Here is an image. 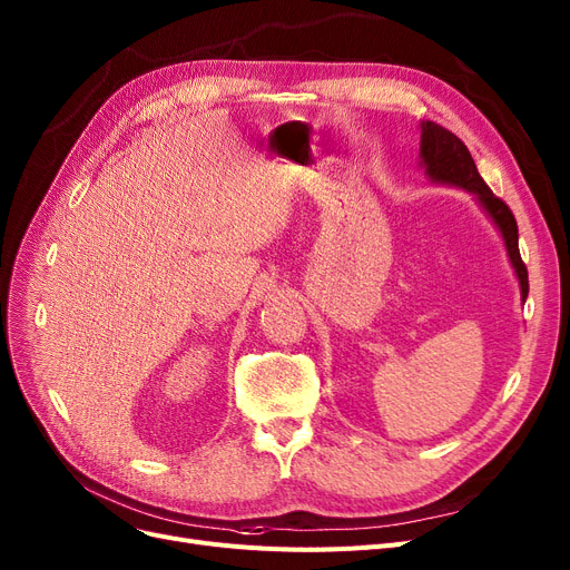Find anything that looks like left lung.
Returning <instances> with one entry per match:
<instances>
[{"mask_svg": "<svg viewBox=\"0 0 570 570\" xmlns=\"http://www.w3.org/2000/svg\"><path fill=\"white\" fill-rule=\"evenodd\" d=\"M421 166L425 168V175L432 185H445V187H458L469 191L475 203L481 205L483 213L490 217V222L497 226V230L503 237L508 261H511L515 277L520 284L522 303L527 301L529 293V277H527V265L520 258L518 249V224L508 205L497 198L485 179L478 173L471 153L466 145L448 129H443L436 122H421Z\"/></svg>", "mask_w": 570, "mask_h": 570, "instance_id": "obj_1", "label": "left lung"}]
</instances>
